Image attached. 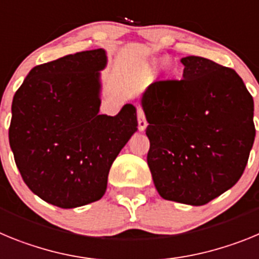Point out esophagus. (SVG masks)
Listing matches in <instances>:
<instances>
[{
    "instance_id": "obj_1",
    "label": "esophagus",
    "mask_w": 259,
    "mask_h": 259,
    "mask_svg": "<svg viewBox=\"0 0 259 259\" xmlns=\"http://www.w3.org/2000/svg\"><path fill=\"white\" fill-rule=\"evenodd\" d=\"M137 124H139V130H140V131H144L146 128V125H148L145 115H144V111L140 107H137Z\"/></svg>"
}]
</instances>
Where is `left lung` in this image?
<instances>
[{
  "label": "left lung",
  "mask_w": 259,
  "mask_h": 259,
  "mask_svg": "<svg viewBox=\"0 0 259 259\" xmlns=\"http://www.w3.org/2000/svg\"><path fill=\"white\" fill-rule=\"evenodd\" d=\"M183 79L143 95L148 166L168 201L201 206L232 188L254 143V102L236 71L202 57L182 59Z\"/></svg>",
  "instance_id": "obj_1"
}]
</instances>
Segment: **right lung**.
I'll return each mask as SVG.
<instances>
[{
    "mask_svg": "<svg viewBox=\"0 0 259 259\" xmlns=\"http://www.w3.org/2000/svg\"><path fill=\"white\" fill-rule=\"evenodd\" d=\"M104 49L85 50L29 71L13 98L9 141L23 180L62 209L95 202L106 192L114 159L137 130L136 109L100 111Z\"/></svg>",
    "mask_w": 259,
    "mask_h": 259,
    "instance_id": "right-lung-1",
    "label": "right lung"
}]
</instances>
